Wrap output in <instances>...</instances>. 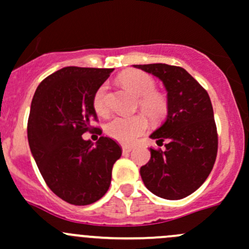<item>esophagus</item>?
Returning <instances> with one entry per match:
<instances>
[{"mask_svg": "<svg viewBox=\"0 0 249 249\" xmlns=\"http://www.w3.org/2000/svg\"><path fill=\"white\" fill-rule=\"evenodd\" d=\"M123 153H129L130 151L132 150V146H127V145H124L123 146Z\"/></svg>", "mask_w": 249, "mask_h": 249, "instance_id": "1", "label": "esophagus"}]
</instances>
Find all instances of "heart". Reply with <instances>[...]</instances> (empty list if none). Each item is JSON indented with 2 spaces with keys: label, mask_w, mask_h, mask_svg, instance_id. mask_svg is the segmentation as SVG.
<instances>
[{
  "label": "heart",
  "mask_w": 249,
  "mask_h": 249,
  "mask_svg": "<svg viewBox=\"0 0 249 249\" xmlns=\"http://www.w3.org/2000/svg\"><path fill=\"white\" fill-rule=\"evenodd\" d=\"M119 81L130 92L140 97L139 107L152 120H161L167 114L168 104L161 93L156 92V82L148 73L139 70H129L122 73ZM107 85H102L93 97V108L98 114L108 113ZM148 129L147 118L143 114L134 117H115L106 125L109 138L120 143L135 142Z\"/></svg>",
  "instance_id": "1"
}]
</instances>
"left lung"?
I'll list each match as a JSON object with an SVG mask.
<instances>
[{
    "label": "left lung",
    "instance_id": "left-lung-1",
    "mask_svg": "<svg viewBox=\"0 0 249 249\" xmlns=\"http://www.w3.org/2000/svg\"><path fill=\"white\" fill-rule=\"evenodd\" d=\"M156 76L167 90V117L150 135L166 150L150 148L151 159L140 168L145 187L160 198L179 200L209 177L217 153L213 110L208 92L178 66L134 65Z\"/></svg>",
    "mask_w": 249,
    "mask_h": 249
}]
</instances>
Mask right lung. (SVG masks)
I'll use <instances>...</instances> for the list:
<instances>
[{
    "label": "right lung",
    "mask_w": 249,
    "mask_h": 249,
    "mask_svg": "<svg viewBox=\"0 0 249 249\" xmlns=\"http://www.w3.org/2000/svg\"><path fill=\"white\" fill-rule=\"evenodd\" d=\"M110 72L113 69L64 67L38 86L30 106L32 155L48 187L73 205L96 203L106 194L113 164L122 156L113 139L101 136L94 146L82 138L97 120L93 97Z\"/></svg>",
    "instance_id": "add662e5"
}]
</instances>
